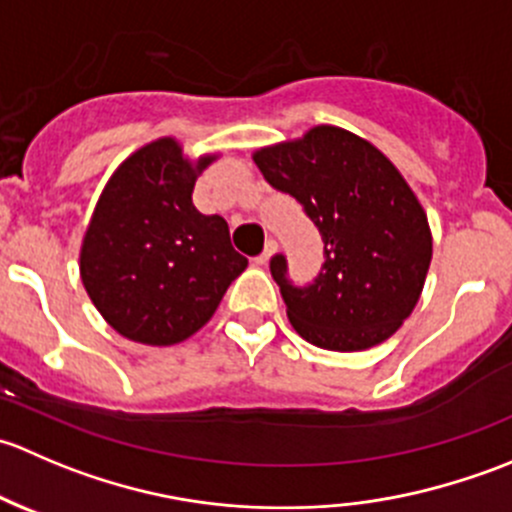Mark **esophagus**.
Returning a JSON list of instances; mask_svg holds the SVG:
<instances>
[{
	"mask_svg": "<svg viewBox=\"0 0 512 512\" xmlns=\"http://www.w3.org/2000/svg\"><path fill=\"white\" fill-rule=\"evenodd\" d=\"M277 240H267V245H265V250H262V255L257 257V265H267V262H270V257L275 255L277 252Z\"/></svg>",
	"mask_w": 512,
	"mask_h": 512,
	"instance_id": "esophagus-1",
	"label": "esophagus"
}]
</instances>
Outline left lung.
Instances as JSON below:
<instances>
[{
    "mask_svg": "<svg viewBox=\"0 0 512 512\" xmlns=\"http://www.w3.org/2000/svg\"><path fill=\"white\" fill-rule=\"evenodd\" d=\"M275 190L292 195L317 225L324 265L297 287L285 255L270 260L299 337L332 352L389 339L414 312L431 265L426 213L389 158L337 126L255 153Z\"/></svg>",
    "mask_w": 512,
    "mask_h": 512,
    "instance_id": "obj_1",
    "label": "left lung"
}]
</instances>
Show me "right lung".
I'll return each mask as SVG.
<instances>
[{
    "label": "right lung",
    "instance_id": "right-lung-1",
    "mask_svg": "<svg viewBox=\"0 0 512 512\" xmlns=\"http://www.w3.org/2000/svg\"><path fill=\"white\" fill-rule=\"evenodd\" d=\"M188 163L160 138L118 165L81 245V282L108 324L133 342L168 347L198 332L247 267L220 215L193 205Z\"/></svg>",
    "mask_w": 512,
    "mask_h": 512
}]
</instances>
